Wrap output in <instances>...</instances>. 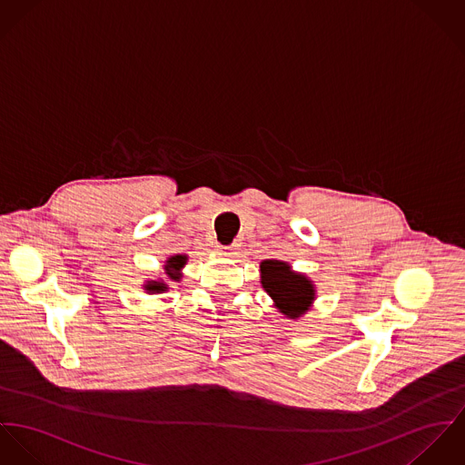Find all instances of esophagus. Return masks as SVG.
Instances as JSON below:
<instances>
[{
	"label": "esophagus",
	"instance_id": "esophagus-1",
	"mask_svg": "<svg viewBox=\"0 0 465 465\" xmlns=\"http://www.w3.org/2000/svg\"><path fill=\"white\" fill-rule=\"evenodd\" d=\"M217 250H219L221 253H224V255H235V252H237L239 248H237V244H230V246H217Z\"/></svg>",
	"mask_w": 465,
	"mask_h": 465
}]
</instances>
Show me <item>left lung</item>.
I'll use <instances>...</instances> for the list:
<instances>
[{"instance_id":"obj_1","label":"left lung","mask_w":465,"mask_h":465,"mask_svg":"<svg viewBox=\"0 0 465 465\" xmlns=\"http://www.w3.org/2000/svg\"><path fill=\"white\" fill-rule=\"evenodd\" d=\"M260 272L265 292L282 313L296 319L309 310L313 302V287L303 274L292 272L291 265L280 260H263Z\"/></svg>"}]
</instances>
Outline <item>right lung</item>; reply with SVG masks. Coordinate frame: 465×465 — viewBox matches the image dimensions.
<instances>
[{
    "label": "right lung",
    "mask_w": 465,
    "mask_h": 465,
    "mask_svg": "<svg viewBox=\"0 0 465 465\" xmlns=\"http://www.w3.org/2000/svg\"><path fill=\"white\" fill-rule=\"evenodd\" d=\"M183 263H185V257H182V255L169 258V260H167V265H165V272H167V276H169V278H173V280H178V278H180V272H178V271L183 267ZM146 289H148V291H156V292H160V291H165L167 287H165L163 283H160V282H153V283L146 285Z\"/></svg>",
    "instance_id": "obj_1"
}]
</instances>
